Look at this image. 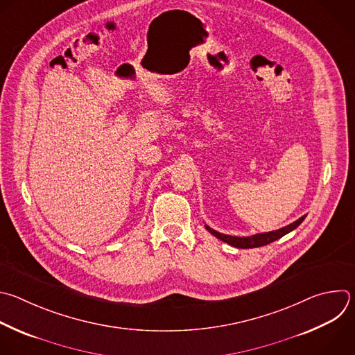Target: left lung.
<instances>
[{
  "label": "left lung",
  "instance_id": "left-lung-1",
  "mask_svg": "<svg viewBox=\"0 0 355 355\" xmlns=\"http://www.w3.org/2000/svg\"><path fill=\"white\" fill-rule=\"evenodd\" d=\"M305 216L300 217L297 221L279 228L276 231H269V232H262V234H255V235H250V237H232V235H227V234H221L213 228H210L209 225H205L206 230L213 234L216 239L221 240L223 243H227L228 245H232L235 248H243V250H248V248H258V247H263L268 245L279 239H282L283 235L288 234L290 231H293L294 228H297L302 221H304Z\"/></svg>",
  "mask_w": 355,
  "mask_h": 355
}]
</instances>
